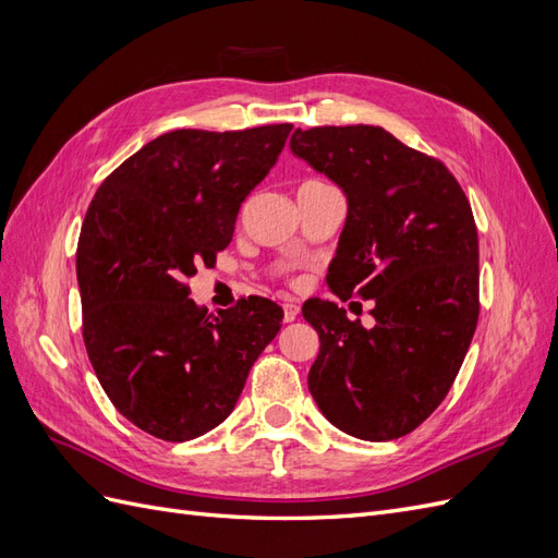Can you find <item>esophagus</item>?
<instances>
[{
  "mask_svg": "<svg viewBox=\"0 0 558 558\" xmlns=\"http://www.w3.org/2000/svg\"><path fill=\"white\" fill-rule=\"evenodd\" d=\"M298 314H300V307L295 305L293 300L283 302V320H286V324H291V320H295V318H298Z\"/></svg>",
  "mask_w": 558,
  "mask_h": 558,
  "instance_id": "obj_1",
  "label": "esophagus"
}]
</instances>
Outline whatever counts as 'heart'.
Instances as JSON below:
<instances>
[{
    "instance_id": "heart-1",
    "label": "heart",
    "mask_w": 558,
    "mask_h": 558,
    "mask_svg": "<svg viewBox=\"0 0 558 558\" xmlns=\"http://www.w3.org/2000/svg\"><path fill=\"white\" fill-rule=\"evenodd\" d=\"M307 183H310V181H307Z\"/></svg>"
}]
</instances>
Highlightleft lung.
I'll return each instance as SVG.
<instances>
[{
    "instance_id": "1",
    "label": "left lung",
    "mask_w": 558,
    "mask_h": 558,
    "mask_svg": "<svg viewBox=\"0 0 558 558\" xmlns=\"http://www.w3.org/2000/svg\"><path fill=\"white\" fill-rule=\"evenodd\" d=\"M293 156L347 195L328 267L337 298L373 300L363 328L328 300L302 316L320 340L310 391L332 426L384 442L445 400L480 316V244L470 202L447 167L377 125L295 130Z\"/></svg>"
}]
</instances>
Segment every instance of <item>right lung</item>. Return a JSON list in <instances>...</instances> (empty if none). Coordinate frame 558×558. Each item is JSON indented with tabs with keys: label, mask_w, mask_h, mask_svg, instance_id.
Here are the masks:
<instances>
[{
	"label": "right lung",
	"mask_w": 558,
	"mask_h": 558,
	"mask_svg": "<svg viewBox=\"0 0 558 558\" xmlns=\"http://www.w3.org/2000/svg\"><path fill=\"white\" fill-rule=\"evenodd\" d=\"M291 130L165 132L90 202L76 248L83 342L113 408L160 440H193L226 421L281 328L272 300L207 314L185 281L230 244L242 202Z\"/></svg>",
	"instance_id": "1"
}]
</instances>
